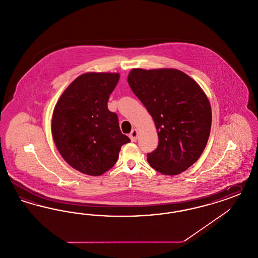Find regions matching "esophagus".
Returning <instances> with one entry per match:
<instances>
[{"label":"esophagus","mask_w":258,"mask_h":258,"mask_svg":"<svg viewBox=\"0 0 258 258\" xmlns=\"http://www.w3.org/2000/svg\"><path fill=\"white\" fill-rule=\"evenodd\" d=\"M138 136H139V131H138L137 129H133L132 132L129 135V137H130V139H131L132 142H136V141H137Z\"/></svg>","instance_id":"1"}]
</instances>
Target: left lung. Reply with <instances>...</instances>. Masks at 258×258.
<instances>
[{"mask_svg": "<svg viewBox=\"0 0 258 258\" xmlns=\"http://www.w3.org/2000/svg\"><path fill=\"white\" fill-rule=\"evenodd\" d=\"M128 83L152 115L159 136L151 167L178 175L200 158L211 128V107L198 83L176 69H133Z\"/></svg>", "mask_w": 258, "mask_h": 258, "instance_id": "1", "label": "left lung"}]
</instances>
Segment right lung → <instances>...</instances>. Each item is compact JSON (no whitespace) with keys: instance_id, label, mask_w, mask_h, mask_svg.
<instances>
[{"instance_id":"obj_1","label":"right lung","mask_w":258,"mask_h":258,"mask_svg":"<svg viewBox=\"0 0 258 258\" xmlns=\"http://www.w3.org/2000/svg\"><path fill=\"white\" fill-rule=\"evenodd\" d=\"M118 79L116 73L83 74L69 85L54 107V143L63 159L81 173L102 175L115 165L120 147L131 142L107 106Z\"/></svg>"}]
</instances>
